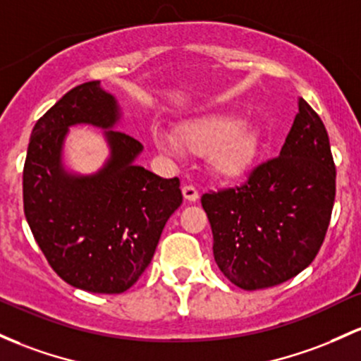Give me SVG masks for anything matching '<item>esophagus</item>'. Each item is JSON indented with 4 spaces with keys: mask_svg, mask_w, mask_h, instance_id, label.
Here are the masks:
<instances>
[{
    "mask_svg": "<svg viewBox=\"0 0 361 361\" xmlns=\"http://www.w3.org/2000/svg\"><path fill=\"white\" fill-rule=\"evenodd\" d=\"M181 192H183L185 200H188V202L199 200V192H197V188L192 187V185H185V187L181 188Z\"/></svg>",
    "mask_w": 361,
    "mask_h": 361,
    "instance_id": "34e87169",
    "label": "esophagus"
}]
</instances>
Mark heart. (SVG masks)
Here are the masks:
<instances>
[{"label":"heart","instance_id":"obj_1","mask_svg":"<svg viewBox=\"0 0 361 361\" xmlns=\"http://www.w3.org/2000/svg\"><path fill=\"white\" fill-rule=\"evenodd\" d=\"M154 142L166 150L180 147L192 154H205L209 169L224 180L243 178L262 149V135L257 126L229 111H216L178 123L173 137L164 130H154Z\"/></svg>","mask_w":361,"mask_h":361}]
</instances>
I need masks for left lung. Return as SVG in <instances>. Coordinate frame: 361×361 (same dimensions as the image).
<instances>
[{"label":"left lung","instance_id":"left-lung-1","mask_svg":"<svg viewBox=\"0 0 361 361\" xmlns=\"http://www.w3.org/2000/svg\"><path fill=\"white\" fill-rule=\"evenodd\" d=\"M334 197L327 130L300 99L279 156L253 168L240 187L202 195L217 267L247 291L300 274L322 245Z\"/></svg>","mask_w":361,"mask_h":361}]
</instances>
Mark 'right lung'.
Returning <instances> with one entry per match:
<instances>
[{
	"mask_svg": "<svg viewBox=\"0 0 361 361\" xmlns=\"http://www.w3.org/2000/svg\"><path fill=\"white\" fill-rule=\"evenodd\" d=\"M121 116L99 80L75 87L35 123L23 166V212L47 262L73 288L106 295L137 283L183 202L178 178L137 164L144 145L114 130ZM75 124L105 130L110 156L92 175L71 173L62 162Z\"/></svg>",
	"mask_w": 361,
	"mask_h": 361,
	"instance_id": "add662e5",
	"label": "right lung"
}]
</instances>
